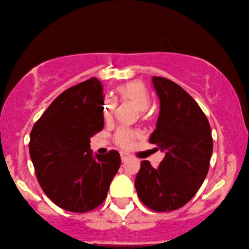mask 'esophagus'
<instances>
[{
    "instance_id": "34e87169",
    "label": "esophagus",
    "mask_w": 249,
    "mask_h": 249,
    "mask_svg": "<svg viewBox=\"0 0 249 249\" xmlns=\"http://www.w3.org/2000/svg\"><path fill=\"white\" fill-rule=\"evenodd\" d=\"M120 158H122V162L123 163H126L127 160H130V156L126 154V152H122V154H120Z\"/></svg>"
}]
</instances>
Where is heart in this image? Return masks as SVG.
I'll list each match as a JSON object with an SVG mask.
<instances>
[{"label": "heart", "instance_id": "b5f03b06", "mask_svg": "<svg viewBox=\"0 0 249 249\" xmlns=\"http://www.w3.org/2000/svg\"><path fill=\"white\" fill-rule=\"evenodd\" d=\"M117 94L123 102H129L135 105L139 111H145L149 107L150 99L146 89L141 81H130L117 87ZM116 110V100L106 98L103 103V114L106 119H110ZM136 133L126 129H119L116 133V141L119 145L129 147L132 144Z\"/></svg>", "mask_w": 249, "mask_h": 249}]
</instances>
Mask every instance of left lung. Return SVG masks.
Returning a JSON list of instances; mask_svg holds the SVG:
<instances>
[{
	"instance_id": "left-lung-1",
	"label": "left lung",
	"mask_w": 249,
	"mask_h": 249,
	"mask_svg": "<svg viewBox=\"0 0 249 249\" xmlns=\"http://www.w3.org/2000/svg\"><path fill=\"white\" fill-rule=\"evenodd\" d=\"M160 99L156 130L149 142L164 152L157 168L141 163L135 187L139 200L156 212H173L195 196L208 174L212 130L197 103L169 79L152 76Z\"/></svg>"
}]
</instances>
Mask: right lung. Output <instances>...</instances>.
Segmentation results:
<instances>
[{
    "label": "right lung",
    "instance_id": "add662e5",
    "mask_svg": "<svg viewBox=\"0 0 249 249\" xmlns=\"http://www.w3.org/2000/svg\"><path fill=\"white\" fill-rule=\"evenodd\" d=\"M103 84L71 87L33 126L29 155L41 188L60 208L86 213L103 203L120 166L116 150L93 155L89 139L104 127Z\"/></svg>",
    "mask_w": 249,
    "mask_h": 249
}]
</instances>
